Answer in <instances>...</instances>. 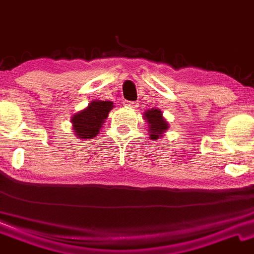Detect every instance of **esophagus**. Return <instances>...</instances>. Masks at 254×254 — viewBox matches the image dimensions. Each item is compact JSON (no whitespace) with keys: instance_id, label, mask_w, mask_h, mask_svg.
<instances>
[{"instance_id":"34e87169","label":"esophagus","mask_w":254,"mask_h":254,"mask_svg":"<svg viewBox=\"0 0 254 254\" xmlns=\"http://www.w3.org/2000/svg\"><path fill=\"white\" fill-rule=\"evenodd\" d=\"M125 105H127V108H131V109H137L138 108V104L137 102H127V103H125Z\"/></svg>"}]
</instances>
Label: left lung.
I'll use <instances>...</instances> for the list:
<instances>
[{
	"label": "left lung",
	"mask_w": 254,
	"mask_h": 254,
	"mask_svg": "<svg viewBox=\"0 0 254 254\" xmlns=\"http://www.w3.org/2000/svg\"><path fill=\"white\" fill-rule=\"evenodd\" d=\"M144 120L147 123V131H149L150 139H159L169 130V123L163 116V112L159 109H150L144 112Z\"/></svg>",
	"instance_id": "1"
}]
</instances>
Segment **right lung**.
Masks as SVG:
<instances>
[{"instance_id":"right-lung-1","label":"right lung","mask_w":254,"mask_h":254,"mask_svg":"<svg viewBox=\"0 0 254 254\" xmlns=\"http://www.w3.org/2000/svg\"><path fill=\"white\" fill-rule=\"evenodd\" d=\"M112 109L114 103L111 101H91L88 107L76 112L71 117L70 122L75 132L73 134L79 139H92L99 133Z\"/></svg>"}]
</instances>
